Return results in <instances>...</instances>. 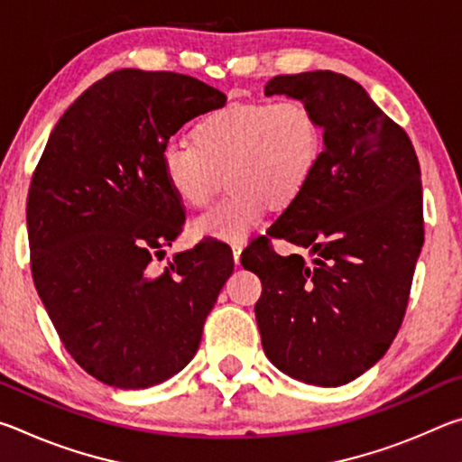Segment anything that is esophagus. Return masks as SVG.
Wrapping results in <instances>:
<instances>
[{"label":"esophagus","mask_w":462,"mask_h":462,"mask_svg":"<svg viewBox=\"0 0 462 462\" xmlns=\"http://www.w3.org/2000/svg\"><path fill=\"white\" fill-rule=\"evenodd\" d=\"M242 242L238 240V242H232V256H234V263L236 264H240V253H242Z\"/></svg>","instance_id":"esophagus-1"}]
</instances>
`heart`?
<instances>
[{
  "instance_id": "obj_1",
  "label": "heart",
  "mask_w": 462,
  "mask_h": 462,
  "mask_svg": "<svg viewBox=\"0 0 462 462\" xmlns=\"http://www.w3.org/2000/svg\"><path fill=\"white\" fill-rule=\"evenodd\" d=\"M191 143L162 146V177L189 209L206 208L228 181L230 193L193 222L195 236L238 242L259 228L269 203L287 208L314 179L324 128L303 99L240 101L195 122Z\"/></svg>"
}]
</instances>
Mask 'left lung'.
<instances>
[{"instance_id": "8db88e82", "label": "left lung", "mask_w": 462, "mask_h": 462, "mask_svg": "<svg viewBox=\"0 0 462 462\" xmlns=\"http://www.w3.org/2000/svg\"><path fill=\"white\" fill-rule=\"evenodd\" d=\"M264 93L311 106L324 152L300 199L242 253L261 277L264 355L293 379L338 387L387 353L403 322L424 245L420 162L410 136L346 75H277ZM271 237L308 247L281 257Z\"/></svg>"}]
</instances>
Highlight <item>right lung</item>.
<instances>
[{"label": "right lung", "mask_w": 462, "mask_h": 462, "mask_svg": "<svg viewBox=\"0 0 462 462\" xmlns=\"http://www.w3.org/2000/svg\"><path fill=\"white\" fill-rule=\"evenodd\" d=\"M226 104L189 75L122 69L54 126L28 189L36 291L62 346L91 377L146 389L198 353L234 259L201 242L154 269L183 230L161 152L185 122Z\"/></svg>", "instance_id": "add662e5"}]
</instances>
